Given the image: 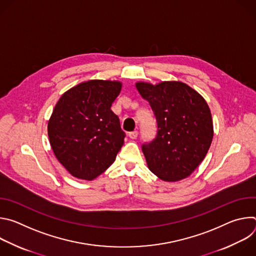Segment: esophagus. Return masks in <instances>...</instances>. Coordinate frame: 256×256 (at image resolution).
Masks as SVG:
<instances>
[{"label": "esophagus", "instance_id": "obj_1", "mask_svg": "<svg viewBox=\"0 0 256 256\" xmlns=\"http://www.w3.org/2000/svg\"><path fill=\"white\" fill-rule=\"evenodd\" d=\"M128 136H130V138H132V140L136 138V136H138V132H136V130H134V132H128Z\"/></svg>", "mask_w": 256, "mask_h": 256}]
</instances>
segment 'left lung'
Listing matches in <instances>:
<instances>
[{
  "label": "left lung",
  "instance_id": "1",
  "mask_svg": "<svg viewBox=\"0 0 256 256\" xmlns=\"http://www.w3.org/2000/svg\"><path fill=\"white\" fill-rule=\"evenodd\" d=\"M136 88L157 120L156 138L142 147L149 169L168 182L188 177L204 159L214 136L206 101L180 81L136 82Z\"/></svg>",
  "mask_w": 256,
  "mask_h": 256
}]
</instances>
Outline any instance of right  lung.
Returning a JSON list of instances; mask_svg holds the SVG:
<instances>
[{
  "label": "right lung",
  "instance_id": "1",
  "mask_svg": "<svg viewBox=\"0 0 256 256\" xmlns=\"http://www.w3.org/2000/svg\"><path fill=\"white\" fill-rule=\"evenodd\" d=\"M122 87L120 81H85L56 104L48 124L50 144L72 176L93 180L116 161L126 134L110 108Z\"/></svg>",
  "mask_w": 256,
  "mask_h": 256
}]
</instances>
